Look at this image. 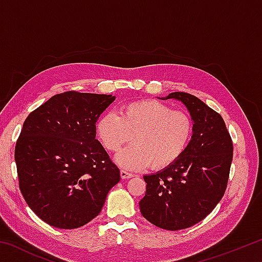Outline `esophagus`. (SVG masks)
Instances as JSON below:
<instances>
[{"instance_id":"34e87169","label":"esophagus","mask_w":262,"mask_h":262,"mask_svg":"<svg viewBox=\"0 0 262 262\" xmlns=\"http://www.w3.org/2000/svg\"><path fill=\"white\" fill-rule=\"evenodd\" d=\"M120 176H121V179H129L134 177V174L130 173V172H128V171H125V170L120 171Z\"/></svg>"}]
</instances>
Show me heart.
I'll list each match as a JSON object with an SVG mask.
<instances>
[{
  "label": "heart",
  "mask_w": 262,
  "mask_h": 262,
  "mask_svg": "<svg viewBox=\"0 0 262 262\" xmlns=\"http://www.w3.org/2000/svg\"><path fill=\"white\" fill-rule=\"evenodd\" d=\"M96 132L104 148L111 152H118L134 141L117 156L120 166L127 170L149 166L164 170L186 152L194 134V121L185 111L145 99L121 106L120 115L110 111L103 113L96 122Z\"/></svg>",
  "instance_id": "heart-1"
}]
</instances>
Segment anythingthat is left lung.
Wrapping results in <instances>:
<instances>
[{
	"label": "left lung",
	"instance_id": "obj_1",
	"mask_svg": "<svg viewBox=\"0 0 262 262\" xmlns=\"http://www.w3.org/2000/svg\"><path fill=\"white\" fill-rule=\"evenodd\" d=\"M181 100L194 121L186 152L171 166L144 176L142 216L158 228L176 231L199 223L223 198L228 186L233 144L223 118L202 100L186 92L167 99Z\"/></svg>",
	"mask_w": 262,
	"mask_h": 262
}]
</instances>
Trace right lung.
I'll list each match as a JSON object with an SVG mask.
<instances>
[{"instance_id":"add662e5","label":"right lung","mask_w":262,"mask_h":262,"mask_svg":"<svg viewBox=\"0 0 262 262\" xmlns=\"http://www.w3.org/2000/svg\"><path fill=\"white\" fill-rule=\"evenodd\" d=\"M112 95L66 91L32 111L15 147L20 193L39 219L76 229L99 215L120 171L96 140Z\"/></svg>"}]
</instances>
